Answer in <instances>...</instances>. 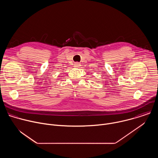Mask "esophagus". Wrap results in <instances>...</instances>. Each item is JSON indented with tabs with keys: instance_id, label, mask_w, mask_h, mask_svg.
<instances>
[{
	"instance_id": "34e87169",
	"label": "esophagus",
	"mask_w": 158,
	"mask_h": 158,
	"mask_svg": "<svg viewBox=\"0 0 158 158\" xmlns=\"http://www.w3.org/2000/svg\"><path fill=\"white\" fill-rule=\"evenodd\" d=\"M79 66H81V64H79V62H76L74 64V67H79Z\"/></svg>"
}]
</instances>
